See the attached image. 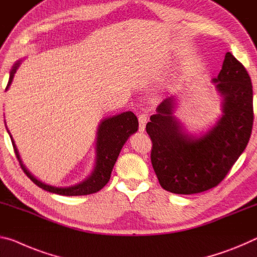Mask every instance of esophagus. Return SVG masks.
Listing matches in <instances>:
<instances>
[{"instance_id": "1", "label": "esophagus", "mask_w": 257, "mask_h": 257, "mask_svg": "<svg viewBox=\"0 0 257 257\" xmlns=\"http://www.w3.org/2000/svg\"><path fill=\"white\" fill-rule=\"evenodd\" d=\"M147 120H148V116H147L146 113H141V115H139V130H140L141 132L145 131Z\"/></svg>"}]
</instances>
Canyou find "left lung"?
I'll return each mask as SVG.
<instances>
[{"label":"left lung","instance_id":"1","mask_svg":"<svg viewBox=\"0 0 257 257\" xmlns=\"http://www.w3.org/2000/svg\"><path fill=\"white\" fill-rule=\"evenodd\" d=\"M213 82L223 96V115L204 136L183 132L172 115L173 98L164 100L146 125L153 142L151 164L159 184L167 191L192 195L216 187L249 141L254 121L253 86L246 68L228 52Z\"/></svg>","mask_w":257,"mask_h":257}]
</instances>
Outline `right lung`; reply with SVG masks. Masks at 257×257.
I'll use <instances>...</instances> for the list:
<instances>
[{"mask_svg":"<svg viewBox=\"0 0 257 257\" xmlns=\"http://www.w3.org/2000/svg\"><path fill=\"white\" fill-rule=\"evenodd\" d=\"M20 61H17L14 67H12L7 89L10 86V84L16 74V70L18 69ZM138 118L132 111L121 112L119 115L104 118L100 123L98 133H96L98 137H96V163L94 171L92 172L90 176H87L85 180L82 181V182L75 184V186L66 188H57L49 186V184L42 183L41 181L34 178V176L29 173V171L26 170V167L23 165L22 159H20L19 153L16 148L15 142L12 139L11 141L12 146H14L16 156L18 158L20 165H22L24 173L26 174L36 186L44 189L46 191L57 193V195L61 196H84L98 192L108 183L109 179H110L113 165H115L117 158H118V155L121 148H123L125 142L127 141L130 136L138 131Z\"/></svg>","mask_w":257,"mask_h":257,"instance_id":"right-lung-1","label":"right lung"}]
</instances>
